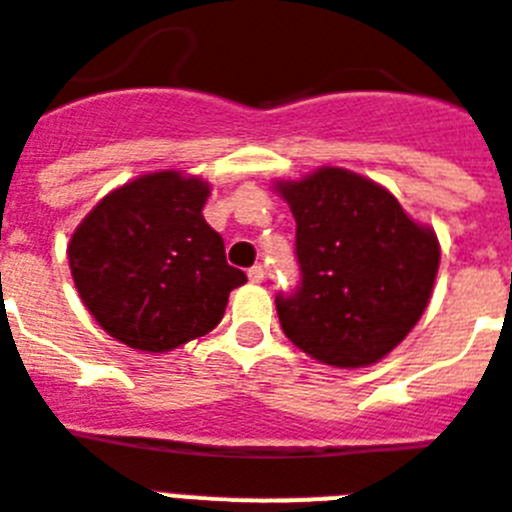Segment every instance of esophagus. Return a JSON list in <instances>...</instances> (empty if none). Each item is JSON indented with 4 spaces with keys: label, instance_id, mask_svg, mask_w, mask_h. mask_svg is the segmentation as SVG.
Here are the masks:
<instances>
[{
    "label": "esophagus",
    "instance_id": "esophagus-1",
    "mask_svg": "<svg viewBox=\"0 0 512 512\" xmlns=\"http://www.w3.org/2000/svg\"><path fill=\"white\" fill-rule=\"evenodd\" d=\"M247 276H249V281H252V284H263V278H265L263 265H252V268L247 270Z\"/></svg>",
    "mask_w": 512,
    "mask_h": 512
}]
</instances>
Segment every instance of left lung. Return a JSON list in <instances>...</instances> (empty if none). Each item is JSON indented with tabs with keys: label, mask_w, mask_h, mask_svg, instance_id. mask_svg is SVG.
I'll list each match as a JSON object with an SVG mask.
<instances>
[{
	"label": "left lung",
	"mask_w": 512,
	"mask_h": 512,
	"mask_svg": "<svg viewBox=\"0 0 512 512\" xmlns=\"http://www.w3.org/2000/svg\"><path fill=\"white\" fill-rule=\"evenodd\" d=\"M297 220L299 284L278 294L289 342L336 368L378 363L418 323L439 268L431 228L368 178L321 168L278 184Z\"/></svg>",
	"instance_id": "obj_1"
}]
</instances>
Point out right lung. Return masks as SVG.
<instances>
[{"mask_svg": "<svg viewBox=\"0 0 512 512\" xmlns=\"http://www.w3.org/2000/svg\"><path fill=\"white\" fill-rule=\"evenodd\" d=\"M210 186L176 170L110 191L76 228L68 260L83 305L118 342L168 352L205 336L247 281L202 207Z\"/></svg>", "mask_w": 512, "mask_h": 512, "instance_id": "right-lung-1", "label": "right lung"}]
</instances>
